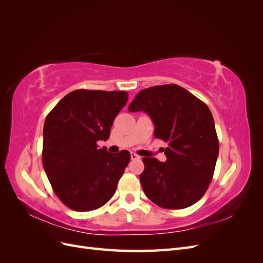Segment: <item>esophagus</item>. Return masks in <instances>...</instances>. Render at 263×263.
Returning a JSON list of instances; mask_svg holds the SVG:
<instances>
[{
	"instance_id": "1",
	"label": "esophagus",
	"mask_w": 263,
	"mask_h": 263,
	"mask_svg": "<svg viewBox=\"0 0 263 263\" xmlns=\"http://www.w3.org/2000/svg\"><path fill=\"white\" fill-rule=\"evenodd\" d=\"M130 158H132V160H138V159H140V156L136 155L135 153H132L130 154Z\"/></svg>"
}]
</instances>
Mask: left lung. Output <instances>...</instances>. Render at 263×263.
<instances>
[{
  "instance_id": "left-lung-1",
  "label": "left lung",
  "mask_w": 263,
  "mask_h": 263,
  "mask_svg": "<svg viewBox=\"0 0 263 263\" xmlns=\"http://www.w3.org/2000/svg\"><path fill=\"white\" fill-rule=\"evenodd\" d=\"M129 112L147 113L155 137L168 142L165 162L142 158L139 179L151 202L168 210L189 208L209 189L219 144L210 108L182 86L164 84L141 90Z\"/></svg>"
}]
</instances>
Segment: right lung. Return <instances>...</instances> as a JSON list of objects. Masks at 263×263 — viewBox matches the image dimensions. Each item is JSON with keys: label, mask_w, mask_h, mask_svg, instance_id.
Returning a JSON list of instances; mask_svg holds the SVG:
<instances>
[{"label": "right lung", "mask_w": 263, "mask_h": 263, "mask_svg": "<svg viewBox=\"0 0 263 263\" xmlns=\"http://www.w3.org/2000/svg\"><path fill=\"white\" fill-rule=\"evenodd\" d=\"M127 100L128 93L124 91L76 90L47 115L44 169L55 195L69 209L97 210L114 195L130 154H108L99 148L98 141L108 139Z\"/></svg>", "instance_id": "add662e5"}]
</instances>
